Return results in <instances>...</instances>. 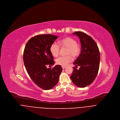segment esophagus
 I'll use <instances>...</instances> for the list:
<instances>
[{
  "mask_svg": "<svg viewBox=\"0 0 120 120\" xmlns=\"http://www.w3.org/2000/svg\"><path fill=\"white\" fill-rule=\"evenodd\" d=\"M62 67L63 69H64L66 68V66H62Z\"/></svg>",
  "mask_w": 120,
  "mask_h": 120,
  "instance_id": "obj_1",
  "label": "esophagus"
}]
</instances>
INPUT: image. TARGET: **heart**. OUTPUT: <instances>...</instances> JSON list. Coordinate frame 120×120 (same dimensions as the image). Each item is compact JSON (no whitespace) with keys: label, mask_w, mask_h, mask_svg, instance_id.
<instances>
[{"label":"heart","mask_w":120,"mask_h":120,"mask_svg":"<svg viewBox=\"0 0 120 120\" xmlns=\"http://www.w3.org/2000/svg\"><path fill=\"white\" fill-rule=\"evenodd\" d=\"M59 44L63 48H68L67 54L69 55L58 57L56 60V62L58 65L64 66L67 65L73 60L71 55L74 57H76L80 53V46L77 44L76 40L72 38H64L59 41ZM60 50V46L56 43H53L50 47V52L54 57H57L59 55Z\"/></svg>","instance_id":"b5f03b06"}]
</instances>
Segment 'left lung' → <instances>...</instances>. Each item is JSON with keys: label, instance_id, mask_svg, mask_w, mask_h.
<instances>
[{"label": "left lung", "instance_id": "left-lung-1", "mask_svg": "<svg viewBox=\"0 0 120 120\" xmlns=\"http://www.w3.org/2000/svg\"><path fill=\"white\" fill-rule=\"evenodd\" d=\"M77 36L81 44V52L73 63L77 70L73 67L71 78L73 83L80 88H84L90 85L95 79L99 69L100 54L94 40L88 35L77 31L73 33Z\"/></svg>", "mask_w": 120, "mask_h": 120}]
</instances>
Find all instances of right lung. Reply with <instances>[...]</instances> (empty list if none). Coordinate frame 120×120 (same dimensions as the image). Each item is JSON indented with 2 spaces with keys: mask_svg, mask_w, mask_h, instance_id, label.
Masks as SVG:
<instances>
[{
  "mask_svg": "<svg viewBox=\"0 0 120 120\" xmlns=\"http://www.w3.org/2000/svg\"><path fill=\"white\" fill-rule=\"evenodd\" d=\"M57 38L50 34L38 35L31 38L24 48L23 60L26 71L33 82L44 90L53 88L58 82L63 69L56 65L52 69L55 62L50 47Z\"/></svg>",
  "mask_w": 120,
  "mask_h": 120,
  "instance_id": "obj_1",
  "label": "right lung"
}]
</instances>
